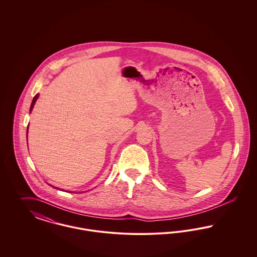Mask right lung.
Listing matches in <instances>:
<instances>
[{"label": "right lung", "instance_id": "1", "mask_svg": "<svg viewBox=\"0 0 257 257\" xmlns=\"http://www.w3.org/2000/svg\"><path fill=\"white\" fill-rule=\"evenodd\" d=\"M38 98V94H37L34 99H33V102H32V104H31V108H30V110L32 111L33 110V108H34V106H35V103L37 102V99ZM28 127H29V125H28ZM27 137H28V128H27Z\"/></svg>", "mask_w": 257, "mask_h": 257}]
</instances>
